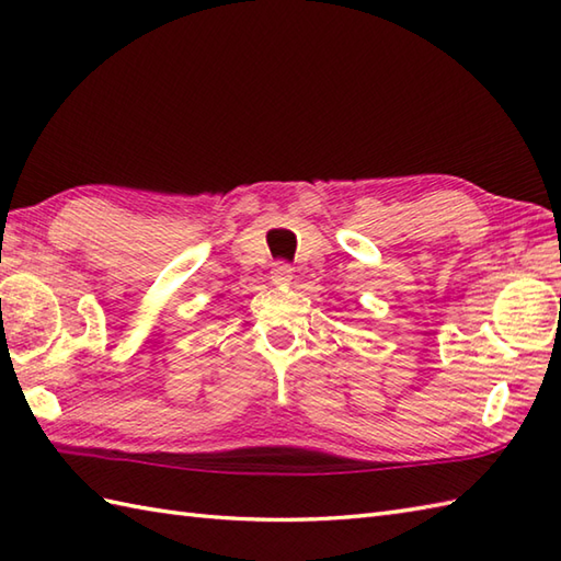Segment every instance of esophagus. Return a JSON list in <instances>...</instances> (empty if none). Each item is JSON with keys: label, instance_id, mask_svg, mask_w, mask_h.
Wrapping results in <instances>:
<instances>
[{"label": "esophagus", "instance_id": "obj_1", "mask_svg": "<svg viewBox=\"0 0 561 561\" xmlns=\"http://www.w3.org/2000/svg\"><path fill=\"white\" fill-rule=\"evenodd\" d=\"M291 279H294V267L289 263H275V267H272V282L289 284Z\"/></svg>", "mask_w": 561, "mask_h": 561}]
</instances>
